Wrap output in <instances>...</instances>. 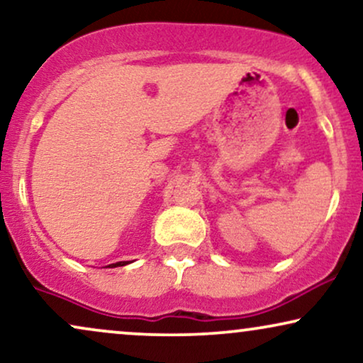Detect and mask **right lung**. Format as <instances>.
Masks as SVG:
<instances>
[{
    "label": "right lung",
    "mask_w": 363,
    "mask_h": 363,
    "mask_svg": "<svg viewBox=\"0 0 363 363\" xmlns=\"http://www.w3.org/2000/svg\"><path fill=\"white\" fill-rule=\"evenodd\" d=\"M123 265H128L126 262H118V263H111V265H108L110 268H115V267H123Z\"/></svg>",
    "instance_id": "right-lung-1"
}]
</instances>
